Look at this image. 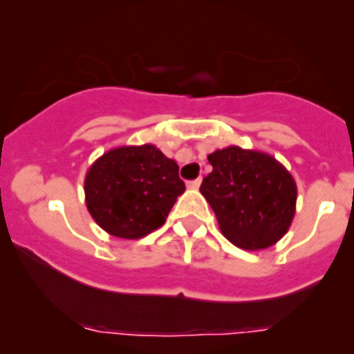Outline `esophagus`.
Wrapping results in <instances>:
<instances>
[{
	"mask_svg": "<svg viewBox=\"0 0 354 354\" xmlns=\"http://www.w3.org/2000/svg\"><path fill=\"white\" fill-rule=\"evenodd\" d=\"M199 185H201V178H196V180L187 181V187H189V189H199Z\"/></svg>",
	"mask_w": 354,
	"mask_h": 354,
	"instance_id": "esophagus-1",
	"label": "esophagus"
}]
</instances>
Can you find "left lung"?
Returning a JSON list of instances; mask_svg holds the SVG:
<instances>
[{
    "label": "left lung",
    "mask_w": 354,
    "mask_h": 354,
    "mask_svg": "<svg viewBox=\"0 0 354 354\" xmlns=\"http://www.w3.org/2000/svg\"><path fill=\"white\" fill-rule=\"evenodd\" d=\"M212 173L201 194L223 235L242 250H266L287 233L296 214V181L262 151L230 146L208 155Z\"/></svg>",
    "instance_id": "obj_1"
}]
</instances>
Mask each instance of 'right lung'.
<instances>
[{
	"label": "right lung",
	"mask_w": 354,
	"mask_h": 354,
	"mask_svg": "<svg viewBox=\"0 0 354 354\" xmlns=\"http://www.w3.org/2000/svg\"><path fill=\"white\" fill-rule=\"evenodd\" d=\"M183 190L176 162L151 144L110 149L85 176L92 219L119 239H140L160 228Z\"/></svg>",
	"instance_id": "right-lung-1"
}]
</instances>
